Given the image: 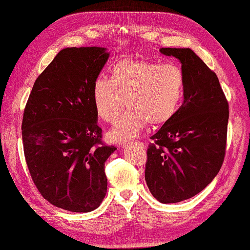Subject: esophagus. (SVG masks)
Here are the masks:
<instances>
[{
  "label": "esophagus",
  "mask_w": 250,
  "mask_h": 250,
  "mask_svg": "<svg viewBox=\"0 0 250 250\" xmlns=\"http://www.w3.org/2000/svg\"><path fill=\"white\" fill-rule=\"evenodd\" d=\"M133 143L138 144L140 147H144V146H145V144H144L143 142H139V141H136V142H133ZM131 144H132V143H131Z\"/></svg>",
  "instance_id": "34e87169"
}]
</instances>
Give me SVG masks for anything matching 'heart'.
<instances>
[{"label": "heart", "mask_w": 250, "mask_h": 250, "mask_svg": "<svg viewBox=\"0 0 250 250\" xmlns=\"http://www.w3.org/2000/svg\"><path fill=\"white\" fill-rule=\"evenodd\" d=\"M184 89L185 75L176 63L123 60L113 65L109 81H95L92 100L97 115L106 123H114L126 102L129 109L108 133L114 143H124L139 137L148 122L161 125L170 121Z\"/></svg>", "instance_id": "b5f03b06"}]
</instances>
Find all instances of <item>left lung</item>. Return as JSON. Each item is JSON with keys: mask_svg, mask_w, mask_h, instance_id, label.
<instances>
[{"mask_svg": "<svg viewBox=\"0 0 250 250\" xmlns=\"http://www.w3.org/2000/svg\"><path fill=\"white\" fill-rule=\"evenodd\" d=\"M177 58L185 75L184 101L151 137L145 180L161 203L201 192L218 175L226 150L229 105L216 74L190 48H161Z\"/></svg>", "mask_w": 250, "mask_h": 250, "instance_id": "1", "label": "left lung"}]
</instances>
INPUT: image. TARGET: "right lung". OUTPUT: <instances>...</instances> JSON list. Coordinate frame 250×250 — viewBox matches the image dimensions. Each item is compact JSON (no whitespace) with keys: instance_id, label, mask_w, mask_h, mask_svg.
Masks as SVG:
<instances>
[{"instance_id":"right-lung-1","label":"right lung","mask_w":250,"mask_h":250,"mask_svg":"<svg viewBox=\"0 0 250 250\" xmlns=\"http://www.w3.org/2000/svg\"><path fill=\"white\" fill-rule=\"evenodd\" d=\"M110 54L102 47L62 49L37 79L22 121L30 176L42 196L73 212H90L107 192L105 161L92 91Z\"/></svg>"}]
</instances>
